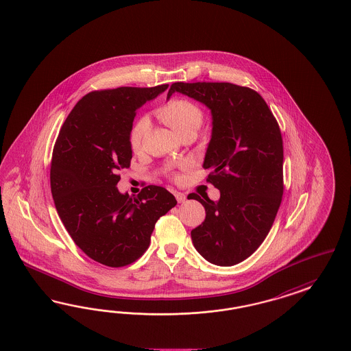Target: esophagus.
<instances>
[{
  "label": "esophagus",
  "mask_w": 351,
  "mask_h": 351,
  "mask_svg": "<svg viewBox=\"0 0 351 351\" xmlns=\"http://www.w3.org/2000/svg\"><path fill=\"white\" fill-rule=\"evenodd\" d=\"M174 196H176V199H177V202H178V203H184V200H186V195L183 194V193L174 191Z\"/></svg>",
  "instance_id": "34e87169"
}]
</instances>
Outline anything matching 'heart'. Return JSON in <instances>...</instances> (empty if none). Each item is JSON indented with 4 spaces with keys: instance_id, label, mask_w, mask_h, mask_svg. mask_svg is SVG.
<instances>
[{
    "instance_id": "heart-1",
    "label": "heart",
    "mask_w": 351,
    "mask_h": 351,
    "mask_svg": "<svg viewBox=\"0 0 351 351\" xmlns=\"http://www.w3.org/2000/svg\"><path fill=\"white\" fill-rule=\"evenodd\" d=\"M158 114L165 121L167 125H169L170 128L180 135L190 129L197 130L203 122V112L200 110V108L194 103L183 99H176L164 105L158 110ZM149 117L144 114L138 118L131 126L130 145L134 151L141 149L143 144L144 135L149 128ZM189 167V162L182 164V169H186ZM173 178L180 180V176L174 174Z\"/></svg>"
}]
</instances>
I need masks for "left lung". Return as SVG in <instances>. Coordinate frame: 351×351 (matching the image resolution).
I'll return each instance as SVG.
<instances>
[{
    "mask_svg": "<svg viewBox=\"0 0 351 351\" xmlns=\"http://www.w3.org/2000/svg\"><path fill=\"white\" fill-rule=\"evenodd\" d=\"M181 92L207 105L212 138L203 168L220 200L189 195L206 208L193 229L197 252L209 263L230 267L252 255L272 228L284 194V147L280 126L259 93L226 82H177Z\"/></svg>",
    "mask_w": 351,
    "mask_h": 351,
    "instance_id": "8db88e82",
    "label": "left lung"
}]
</instances>
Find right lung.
Listing matches in <instances>:
<instances>
[{
	"label": "right lung",
	"instance_id": "add662e5",
	"mask_svg": "<svg viewBox=\"0 0 351 351\" xmlns=\"http://www.w3.org/2000/svg\"><path fill=\"white\" fill-rule=\"evenodd\" d=\"M167 88L90 92L73 108L54 144L51 190L58 216L75 245L106 267L139 259L157 220L177 204L160 186H145L136 197L117 189L119 171L130 168L136 110Z\"/></svg>",
	"mask_w": 351,
	"mask_h": 351
}]
</instances>
